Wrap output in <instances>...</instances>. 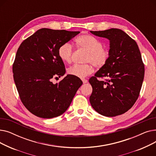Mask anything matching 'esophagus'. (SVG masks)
<instances>
[{"mask_svg": "<svg viewBox=\"0 0 156 156\" xmlns=\"http://www.w3.org/2000/svg\"><path fill=\"white\" fill-rule=\"evenodd\" d=\"M82 81H83V83H86L88 82V80H86V79H82Z\"/></svg>", "mask_w": 156, "mask_h": 156, "instance_id": "1", "label": "esophagus"}]
</instances>
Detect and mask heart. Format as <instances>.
<instances>
[{
	"mask_svg": "<svg viewBox=\"0 0 156 156\" xmlns=\"http://www.w3.org/2000/svg\"><path fill=\"white\" fill-rule=\"evenodd\" d=\"M75 42L78 48L87 52L85 62L91 64L74 65L68 69L69 75L83 78L93 72L92 64L97 68H101L108 62L110 52L104 48L102 42L95 37L88 34L81 35L76 39ZM73 52V48L69 43L62 44L58 49V55L64 62H71Z\"/></svg>",
	"mask_w": 156,
	"mask_h": 156,
	"instance_id": "heart-1",
	"label": "heart"
}]
</instances>
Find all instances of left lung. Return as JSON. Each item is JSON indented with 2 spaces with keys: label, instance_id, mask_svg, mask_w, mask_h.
Returning <instances> with one entry per match:
<instances>
[{
  "label": "left lung",
  "instance_id": "8db88e82",
  "mask_svg": "<svg viewBox=\"0 0 156 156\" xmlns=\"http://www.w3.org/2000/svg\"><path fill=\"white\" fill-rule=\"evenodd\" d=\"M110 41L108 62L89 79L92 87L90 102L101 115L114 117L132 108L140 94L145 68L135 41L120 29L90 31ZM105 77V80L98 77Z\"/></svg>",
  "mask_w": 156,
  "mask_h": 156
}]
</instances>
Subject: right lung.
Returning <instances> with one entry per match:
<instances>
[{"label": "right lung", "mask_w": 156, "mask_h": 156, "mask_svg": "<svg viewBox=\"0 0 156 156\" xmlns=\"http://www.w3.org/2000/svg\"><path fill=\"white\" fill-rule=\"evenodd\" d=\"M79 33L42 28L19 47L12 65L14 80L22 103L36 116L48 119L61 115L83 84L70 75L58 83L52 81L66 72L59 47Z\"/></svg>", "instance_id": "1"}]
</instances>
